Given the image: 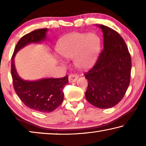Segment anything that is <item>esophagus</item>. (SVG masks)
<instances>
[{
  "instance_id": "1",
  "label": "esophagus",
  "mask_w": 146,
  "mask_h": 146,
  "mask_svg": "<svg viewBox=\"0 0 146 146\" xmlns=\"http://www.w3.org/2000/svg\"><path fill=\"white\" fill-rule=\"evenodd\" d=\"M78 78V75L77 74H71L69 75V82L70 83H72L75 82Z\"/></svg>"
}]
</instances>
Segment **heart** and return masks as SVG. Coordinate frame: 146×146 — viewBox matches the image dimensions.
Listing matches in <instances>:
<instances>
[{
  "label": "heart",
  "instance_id": "obj_1",
  "mask_svg": "<svg viewBox=\"0 0 146 146\" xmlns=\"http://www.w3.org/2000/svg\"><path fill=\"white\" fill-rule=\"evenodd\" d=\"M99 48V40L93 33H74L59 42L57 51L63 57L74 58L80 69H88L95 62Z\"/></svg>",
  "mask_w": 146,
  "mask_h": 146
}]
</instances>
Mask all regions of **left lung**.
Listing matches in <instances>:
<instances>
[{
    "label": "left lung",
    "instance_id": "8db88e82",
    "mask_svg": "<svg viewBox=\"0 0 146 146\" xmlns=\"http://www.w3.org/2000/svg\"><path fill=\"white\" fill-rule=\"evenodd\" d=\"M104 48L95 65L84 73L88 80L86 98L95 107L112 108L119 103L130 83L131 57L118 32L101 25Z\"/></svg>",
    "mask_w": 146,
    "mask_h": 146
}]
</instances>
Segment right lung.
<instances>
[{
  "instance_id": "obj_1",
  "label": "right lung",
  "mask_w": 146,
  "mask_h": 146,
  "mask_svg": "<svg viewBox=\"0 0 146 146\" xmlns=\"http://www.w3.org/2000/svg\"><path fill=\"white\" fill-rule=\"evenodd\" d=\"M47 28L35 29L23 36L17 42L11 57V73L14 90L27 107L42 113H50L63 102V90L68 83V75L62 78L26 81L20 78L14 65V57L20 49L26 44L44 40Z\"/></svg>"
}]
</instances>
